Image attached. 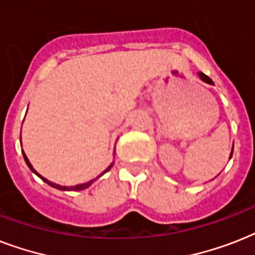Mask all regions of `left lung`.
Returning a JSON list of instances; mask_svg holds the SVG:
<instances>
[{
	"instance_id": "obj_1",
	"label": "left lung",
	"mask_w": 255,
	"mask_h": 255,
	"mask_svg": "<svg viewBox=\"0 0 255 255\" xmlns=\"http://www.w3.org/2000/svg\"><path fill=\"white\" fill-rule=\"evenodd\" d=\"M198 77H200V79H201V81H204V82H205V83H208V85H213V81H212V79H210V78L208 77V75H205V74H204V73H198ZM232 155H233V149H232L230 157H232ZM230 157H229V159H230Z\"/></svg>"
}]
</instances>
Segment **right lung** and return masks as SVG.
Returning a JSON list of instances; mask_svg holds the SVG:
<instances>
[{
	"mask_svg": "<svg viewBox=\"0 0 255 255\" xmlns=\"http://www.w3.org/2000/svg\"><path fill=\"white\" fill-rule=\"evenodd\" d=\"M22 153H23V159H25L26 164H27V167H29L30 169H31V172H34V173L37 174L38 177L42 178V180H43V181H45L46 184H49L50 186H53V188H55V189H59V190H83V189H86V188H88V186L91 185L92 182L95 181V180H91V181L85 182V184H79V185H74V186H62V185H58V184H55V182H51V181H49V180H47V178L42 177L41 174L38 173L37 170H35V169H34L33 167H31V164H30L29 159H27V157H26L25 152H22ZM111 167H112V164H111V165H110V167L107 168V169L104 170V172H103V173H102V174H104V173H106V172H108V170L111 169ZM102 174H100V176H102ZM100 176H99V177H100ZM96 178H98V177H96Z\"/></svg>",
	"mask_w": 255,
	"mask_h": 255,
	"instance_id": "obj_1",
	"label": "right lung"
}]
</instances>
